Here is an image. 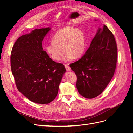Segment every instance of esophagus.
Instances as JSON below:
<instances>
[{
	"label": "esophagus",
	"instance_id": "obj_1",
	"mask_svg": "<svg viewBox=\"0 0 133 133\" xmlns=\"http://www.w3.org/2000/svg\"><path fill=\"white\" fill-rule=\"evenodd\" d=\"M65 68H66V70L67 71H70V70H71V68L69 66V65H68V64H65Z\"/></svg>",
	"mask_w": 133,
	"mask_h": 133
}]
</instances>
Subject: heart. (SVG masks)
I'll use <instances>...</instances> for the list:
<instances>
[{
    "label": "heart",
    "mask_w": 133,
    "mask_h": 133,
    "mask_svg": "<svg viewBox=\"0 0 133 133\" xmlns=\"http://www.w3.org/2000/svg\"><path fill=\"white\" fill-rule=\"evenodd\" d=\"M85 48V37L83 31L79 28L68 26L56 32L51 43L45 49L47 54L55 61L61 59L65 51L64 61L69 62L74 58L81 57Z\"/></svg>",
    "instance_id": "b5f03b06"
}]
</instances>
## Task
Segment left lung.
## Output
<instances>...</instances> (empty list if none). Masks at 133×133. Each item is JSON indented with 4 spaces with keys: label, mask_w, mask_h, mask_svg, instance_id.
I'll return each mask as SVG.
<instances>
[{
    "label": "left lung",
    "mask_w": 133,
    "mask_h": 133,
    "mask_svg": "<svg viewBox=\"0 0 133 133\" xmlns=\"http://www.w3.org/2000/svg\"><path fill=\"white\" fill-rule=\"evenodd\" d=\"M117 61V46L108 27L98 28L85 54L70 64L77 76L76 88L83 97L92 99L105 89L114 75Z\"/></svg>",
    "instance_id": "1"
}]
</instances>
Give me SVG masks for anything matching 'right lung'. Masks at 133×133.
Instances as JSON below:
<instances>
[{
	"label": "right lung",
	"mask_w": 133,
	"mask_h": 133,
	"mask_svg": "<svg viewBox=\"0 0 133 133\" xmlns=\"http://www.w3.org/2000/svg\"><path fill=\"white\" fill-rule=\"evenodd\" d=\"M51 29H37L19 37L12 48L11 69L18 90L30 101L48 104L56 98L65 68L43 50L42 41Z\"/></svg>",
	"instance_id": "obj_1"
}]
</instances>
